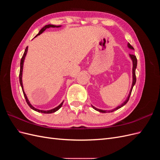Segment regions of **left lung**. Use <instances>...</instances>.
Returning a JSON list of instances; mask_svg holds the SVG:
<instances>
[{"label": "left lung", "instance_id": "1", "mask_svg": "<svg viewBox=\"0 0 160 160\" xmlns=\"http://www.w3.org/2000/svg\"><path fill=\"white\" fill-rule=\"evenodd\" d=\"M128 47L129 48V49H134L132 45H131L129 44V43H128ZM129 56H130L131 59H132V61H133V69H132V71H133V72H132V73H133V83H132V88H131V90H130V92H129V95H128V97L127 99L124 101L123 103H122L121 105L118 106V108H116L115 109H113V110H110V111H105V110H101V109H97L96 108L93 107V106L92 105V107H93V108L94 109H95V110H97V111H99V112H101V113H107V112H108H108L109 113V112H113V111H114L117 110V109L121 108L122 107H123V105H125V104H126V103H128V101H129V98H130L131 93H132V91L133 86H134V85L135 84V82H136V76H135V69H136V67H137V62H138V61H137V58H136V57H135V55H129Z\"/></svg>", "mask_w": 160, "mask_h": 160}]
</instances>
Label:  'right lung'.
Returning <instances> with one entry per match:
<instances>
[{
  "label": "right lung",
  "mask_w": 160,
  "mask_h": 160,
  "mask_svg": "<svg viewBox=\"0 0 160 160\" xmlns=\"http://www.w3.org/2000/svg\"><path fill=\"white\" fill-rule=\"evenodd\" d=\"M61 27V26H55V25H45L44 27L41 28V31H39V32L38 33V35H39L40 34H41L43 31H45L47 29V28H50V27H53V28H54V27ZM37 36H36V37H37ZM27 51H28V47H26L25 51V52H24V54H23V55H22V58H21V65H20V72H19V81H20V84H21V85L22 90V92H23L24 96H25V99H26L27 103V104L28 105V106H29V107H30L32 109H33V110H35V111H37V112L42 113H54V112H55V111H57V110H59V109L61 108V106H62V103H63V101H62V103H61L59 106H58V107H57V108H54V109H51V110H49V111H42V110H39V109H37L33 107V106H32V105L30 103V102H29V101H28V99H27V95H26V94H25V91H24V90H23V85H22V67H23V62H24V60H25V56H26V55H27Z\"/></svg>",
  "instance_id": "obj_1"
}]
</instances>
